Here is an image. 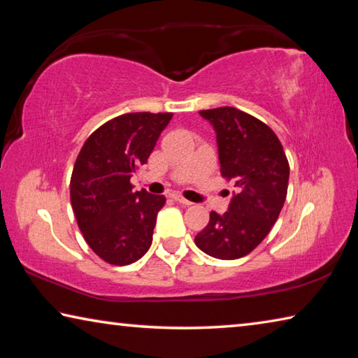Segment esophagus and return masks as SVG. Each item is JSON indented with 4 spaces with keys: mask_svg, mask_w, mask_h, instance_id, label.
Segmentation results:
<instances>
[{
    "mask_svg": "<svg viewBox=\"0 0 358 358\" xmlns=\"http://www.w3.org/2000/svg\"><path fill=\"white\" fill-rule=\"evenodd\" d=\"M172 199H173L175 202H178V203H181V205H186V207H189V205H192V202H191V201H187V199L181 197L180 194H173Z\"/></svg>",
    "mask_w": 358,
    "mask_h": 358,
    "instance_id": "obj_1",
    "label": "esophagus"
}]
</instances>
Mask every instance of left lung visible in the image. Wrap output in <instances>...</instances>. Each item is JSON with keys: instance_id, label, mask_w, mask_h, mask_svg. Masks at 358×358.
<instances>
[{"instance_id": "obj_1", "label": "left lung", "mask_w": 358, "mask_h": 358, "mask_svg": "<svg viewBox=\"0 0 358 358\" xmlns=\"http://www.w3.org/2000/svg\"><path fill=\"white\" fill-rule=\"evenodd\" d=\"M216 132L224 178L235 191L224 215L196 235V245L211 257L240 259L250 254L273 227L287 196L289 162L280 138L262 121L235 107L201 110Z\"/></svg>"}]
</instances>
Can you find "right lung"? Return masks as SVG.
I'll return each instance as SVG.
<instances>
[{"instance_id": "obj_1", "label": "right lung", "mask_w": 358, "mask_h": 358, "mask_svg": "<svg viewBox=\"0 0 358 358\" xmlns=\"http://www.w3.org/2000/svg\"><path fill=\"white\" fill-rule=\"evenodd\" d=\"M172 113H124L83 143L71 177V203L88 246L112 265H129L150 250L164 196L134 191L131 177L147 164Z\"/></svg>"}]
</instances>
